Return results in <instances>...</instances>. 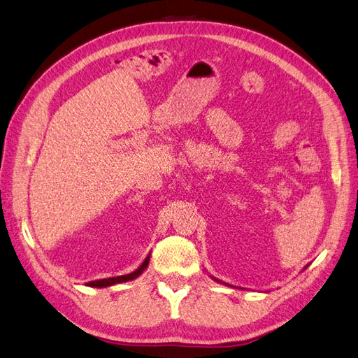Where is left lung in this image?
Returning a JSON list of instances; mask_svg holds the SVG:
<instances>
[{
    "instance_id": "left-lung-1",
    "label": "left lung",
    "mask_w": 358,
    "mask_h": 358,
    "mask_svg": "<svg viewBox=\"0 0 358 358\" xmlns=\"http://www.w3.org/2000/svg\"><path fill=\"white\" fill-rule=\"evenodd\" d=\"M307 266H308V264H307ZM307 266H306V268H307ZM306 268H304V269H306ZM212 278H213L215 281H217V282H222V284H225V286H231V284H227V282H224V281H221V280H217V278H215V277H212ZM231 287H234V286H231Z\"/></svg>"
}]
</instances>
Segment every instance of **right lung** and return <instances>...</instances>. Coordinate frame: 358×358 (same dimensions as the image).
Instances as JSON below:
<instances>
[{"label": "right lung", "instance_id": "right-lung-1", "mask_svg": "<svg viewBox=\"0 0 358 358\" xmlns=\"http://www.w3.org/2000/svg\"><path fill=\"white\" fill-rule=\"evenodd\" d=\"M150 264V254L146 255V259L143 260V263L141 264L139 268L136 271H133L131 273H127V275H119V277H112V278H103V280H95V281H89L86 282V286L89 287H108V286H113V284H119V282H127V281H131L134 278L139 277V275L148 268Z\"/></svg>", "mask_w": 358, "mask_h": 358}]
</instances>
